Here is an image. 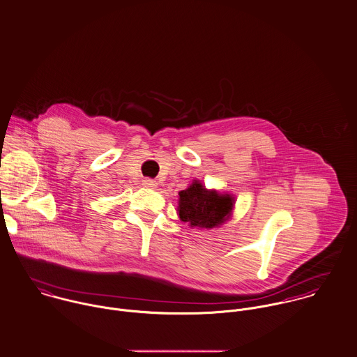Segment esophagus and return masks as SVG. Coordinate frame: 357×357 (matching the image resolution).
Instances as JSON below:
<instances>
[{"instance_id": "1", "label": "esophagus", "mask_w": 357, "mask_h": 357, "mask_svg": "<svg viewBox=\"0 0 357 357\" xmlns=\"http://www.w3.org/2000/svg\"><path fill=\"white\" fill-rule=\"evenodd\" d=\"M143 185L146 187V188H151V190H155L156 187H158V183L153 180V178H144L143 180Z\"/></svg>"}]
</instances>
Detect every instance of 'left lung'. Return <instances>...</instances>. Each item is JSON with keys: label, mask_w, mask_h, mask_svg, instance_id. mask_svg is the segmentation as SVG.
Listing matches in <instances>:
<instances>
[{"label": "left lung", "mask_w": 357, "mask_h": 357, "mask_svg": "<svg viewBox=\"0 0 357 357\" xmlns=\"http://www.w3.org/2000/svg\"><path fill=\"white\" fill-rule=\"evenodd\" d=\"M235 197L217 190H207L199 180H194L178 192L177 214L191 228L213 229L225 224L235 208Z\"/></svg>", "instance_id": "obj_1"}]
</instances>
